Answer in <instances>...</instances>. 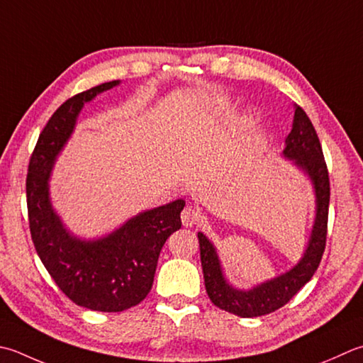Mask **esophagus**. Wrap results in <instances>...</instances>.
<instances>
[{
    "label": "esophagus",
    "instance_id": "esophagus-1",
    "mask_svg": "<svg viewBox=\"0 0 363 363\" xmlns=\"http://www.w3.org/2000/svg\"><path fill=\"white\" fill-rule=\"evenodd\" d=\"M181 220H182L184 226H194L201 220V212L195 209L194 206H187V208H184V211H182Z\"/></svg>",
    "mask_w": 363,
    "mask_h": 363
}]
</instances>
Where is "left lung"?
Here are the masks:
<instances>
[{
    "label": "left lung",
    "instance_id": "left-lung-1",
    "mask_svg": "<svg viewBox=\"0 0 363 363\" xmlns=\"http://www.w3.org/2000/svg\"><path fill=\"white\" fill-rule=\"evenodd\" d=\"M294 108L293 129L285 140L283 157L293 160L294 165L307 174L315 190L316 203L313 228L299 262L288 272L262 281L252 289H238L225 279L222 262L214 244L203 233H198L206 293L216 307L240 318H257L272 313L288 303L291 297L313 277L325 248L330 200L328 165L324 162L323 147L316 130L307 113L299 105H294Z\"/></svg>",
    "mask_w": 363,
    "mask_h": 363
}]
</instances>
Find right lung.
<instances>
[{"instance_id": "1", "label": "right lung", "mask_w": 363, "mask_h": 363, "mask_svg": "<svg viewBox=\"0 0 363 363\" xmlns=\"http://www.w3.org/2000/svg\"><path fill=\"white\" fill-rule=\"evenodd\" d=\"M113 80L64 102L39 135L26 176L31 238L56 285L80 307L116 313L138 305L152 288L163 244L181 228L184 200L149 209L99 239H82L64 226L50 200V176L72 135L83 105L118 86Z\"/></svg>"}]
</instances>
